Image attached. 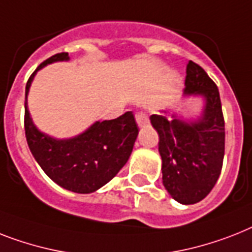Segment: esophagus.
I'll return each mask as SVG.
<instances>
[{
  "instance_id": "34e87169",
  "label": "esophagus",
  "mask_w": 252,
  "mask_h": 252,
  "mask_svg": "<svg viewBox=\"0 0 252 252\" xmlns=\"http://www.w3.org/2000/svg\"><path fill=\"white\" fill-rule=\"evenodd\" d=\"M134 118H136V122L137 124H138V126H145L149 124L147 115L146 114H144V112H137L136 115H134Z\"/></svg>"
}]
</instances>
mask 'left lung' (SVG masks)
I'll use <instances>...</instances> for the list:
<instances>
[{"mask_svg": "<svg viewBox=\"0 0 252 252\" xmlns=\"http://www.w3.org/2000/svg\"><path fill=\"white\" fill-rule=\"evenodd\" d=\"M185 94L206 99L198 122L186 123L164 115H151L159 134L163 185L175 200L194 204L206 198L218 181L225 150V123L216 84L199 64L186 66Z\"/></svg>", "mask_w": 252, "mask_h": 252, "instance_id": "8db88e82", "label": "left lung"}]
</instances>
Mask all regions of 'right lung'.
<instances>
[{"instance_id":"add662e5","label":"right lung","mask_w":252,"mask_h":252,"mask_svg":"<svg viewBox=\"0 0 252 252\" xmlns=\"http://www.w3.org/2000/svg\"><path fill=\"white\" fill-rule=\"evenodd\" d=\"M68 53L53 55L36 68L26 85L24 130L27 144L46 175L64 189L88 194L107 184L124 167L138 134L132 111L112 120L95 122L91 128L68 140H55L40 132L27 107V95L34 75L49 63L68 61Z\"/></svg>"}]
</instances>
